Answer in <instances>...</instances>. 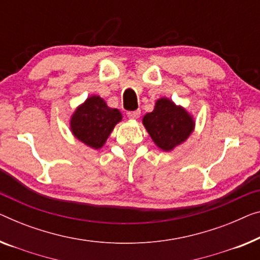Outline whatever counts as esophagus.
<instances>
[{
  "label": "esophagus",
  "mask_w": 260,
  "mask_h": 260,
  "mask_svg": "<svg viewBox=\"0 0 260 260\" xmlns=\"http://www.w3.org/2000/svg\"><path fill=\"white\" fill-rule=\"evenodd\" d=\"M140 114L141 112L140 110H137V111H132V112H127V117L132 120H137L138 118H140Z\"/></svg>",
  "instance_id": "1"
}]
</instances>
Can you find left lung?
<instances>
[{
	"mask_svg": "<svg viewBox=\"0 0 260 260\" xmlns=\"http://www.w3.org/2000/svg\"><path fill=\"white\" fill-rule=\"evenodd\" d=\"M142 123L155 145L164 152H172L187 141L195 129L192 115L166 96L156 100L153 112L142 118Z\"/></svg>",
	"mask_w": 260,
	"mask_h": 260,
	"instance_id": "left-lung-1",
	"label": "left lung"
}]
</instances>
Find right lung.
<instances>
[{
	"label": "right lung",
	"mask_w": 260,
	"mask_h": 260,
	"mask_svg": "<svg viewBox=\"0 0 260 260\" xmlns=\"http://www.w3.org/2000/svg\"><path fill=\"white\" fill-rule=\"evenodd\" d=\"M121 120L122 114L118 108L108 107L102 96L93 94L73 112L70 129L77 140L92 149H100Z\"/></svg>",
	"instance_id": "1"
}]
</instances>
